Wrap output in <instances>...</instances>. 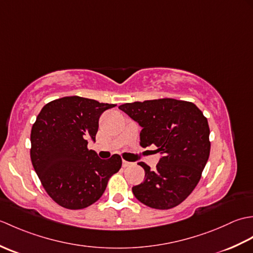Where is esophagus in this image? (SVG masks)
<instances>
[{
    "mask_svg": "<svg viewBox=\"0 0 253 253\" xmlns=\"http://www.w3.org/2000/svg\"><path fill=\"white\" fill-rule=\"evenodd\" d=\"M129 165H131L130 162H127V161L123 160V166H124V168H127V166H129Z\"/></svg>",
    "mask_w": 253,
    "mask_h": 253,
    "instance_id": "1",
    "label": "esophagus"
}]
</instances>
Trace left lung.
Here are the masks:
<instances>
[{"instance_id": "1", "label": "left lung", "mask_w": 253, "mask_h": 253, "mask_svg": "<svg viewBox=\"0 0 253 253\" xmlns=\"http://www.w3.org/2000/svg\"><path fill=\"white\" fill-rule=\"evenodd\" d=\"M142 127L141 147L155 146L163 154L154 170L140 162L144 180L132 187L141 203L169 210L190 195L201 178L211 142L207 117L192 102L170 98L118 106Z\"/></svg>"}]
</instances>
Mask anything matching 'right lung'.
<instances>
[{
  "mask_svg": "<svg viewBox=\"0 0 253 253\" xmlns=\"http://www.w3.org/2000/svg\"><path fill=\"white\" fill-rule=\"evenodd\" d=\"M114 106L78 95L64 96L45 104L37 116L30 133L31 163L58 206L88 208L122 168L118 154L101 160L88 149V140L95 141L101 114Z\"/></svg>",
  "mask_w": 253,
  "mask_h": 253,
  "instance_id": "right-lung-1",
  "label": "right lung"
}]
</instances>
